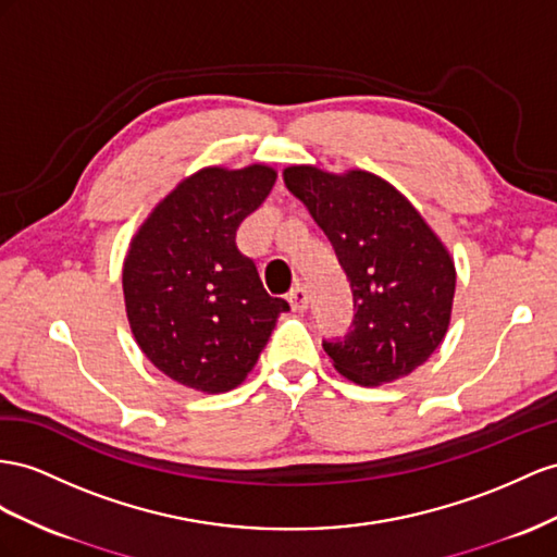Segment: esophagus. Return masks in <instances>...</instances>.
<instances>
[{"label":"esophagus","instance_id":"esophagus-1","mask_svg":"<svg viewBox=\"0 0 557 557\" xmlns=\"http://www.w3.org/2000/svg\"><path fill=\"white\" fill-rule=\"evenodd\" d=\"M287 301L292 304L294 310H306L308 308V289L304 287V284H296V287L287 294Z\"/></svg>","mask_w":557,"mask_h":557}]
</instances>
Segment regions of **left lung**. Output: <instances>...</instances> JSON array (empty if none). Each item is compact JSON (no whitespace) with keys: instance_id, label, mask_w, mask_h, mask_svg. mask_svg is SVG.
<instances>
[{"instance_id":"1","label":"left lung","mask_w":557,"mask_h":557,"mask_svg":"<svg viewBox=\"0 0 557 557\" xmlns=\"http://www.w3.org/2000/svg\"><path fill=\"white\" fill-rule=\"evenodd\" d=\"M282 176L330 237L350 280L352 330L344 341H324L336 372L358 386L409 376L449 330L451 253L414 205L376 174L294 164Z\"/></svg>"}]
</instances>
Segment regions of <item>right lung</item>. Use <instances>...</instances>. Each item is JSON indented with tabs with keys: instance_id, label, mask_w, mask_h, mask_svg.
Instances as JSON below:
<instances>
[{
	"instance_id": "1",
	"label": "right lung",
	"mask_w": 557,
	"mask_h": 557,
	"mask_svg": "<svg viewBox=\"0 0 557 557\" xmlns=\"http://www.w3.org/2000/svg\"><path fill=\"white\" fill-rule=\"evenodd\" d=\"M277 171L205 166L183 178L132 237L122 268L126 318L143 355L199 393L237 388L259 360L284 298L242 256L239 223L263 205Z\"/></svg>"
}]
</instances>
